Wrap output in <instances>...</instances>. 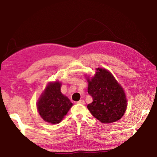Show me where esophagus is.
Returning a JSON list of instances; mask_svg holds the SVG:
<instances>
[{
	"mask_svg": "<svg viewBox=\"0 0 157 157\" xmlns=\"http://www.w3.org/2000/svg\"><path fill=\"white\" fill-rule=\"evenodd\" d=\"M78 104H82V105H84L85 104V101H84V100H79V101L78 102Z\"/></svg>",
	"mask_w": 157,
	"mask_h": 157,
	"instance_id": "34e87169",
	"label": "esophagus"
}]
</instances>
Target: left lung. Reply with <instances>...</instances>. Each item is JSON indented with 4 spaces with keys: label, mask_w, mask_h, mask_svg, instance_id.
I'll use <instances>...</instances> for the list:
<instances>
[{
    "label": "left lung",
    "mask_w": 157,
    "mask_h": 157,
    "mask_svg": "<svg viewBox=\"0 0 157 157\" xmlns=\"http://www.w3.org/2000/svg\"><path fill=\"white\" fill-rule=\"evenodd\" d=\"M88 82V92L93 101L87 107L95 118L103 123L118 121L127 108L125 92L111 72L97 68L95 75Z\"/></svg>",
    "instance_id": "8db88e82"
}]
</instances>
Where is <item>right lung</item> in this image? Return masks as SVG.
<instances>
[{
  "instance_id": "1",
  "label": "right lung",
  "mask_w": 157,
  "mask_h": 157,
  "mask_svg": "<svg viewBox=\"0 0 157 157\" xmlns=\"http://www.w3.org/2000/svg\"><path fill=\"white\" fill-rule=\"evenodd\" d=\"M61 82H50L37 102L40 115L44 121L52 124L61 122L73 105L61 93Z\"/></svg>"
}]
</instances>
